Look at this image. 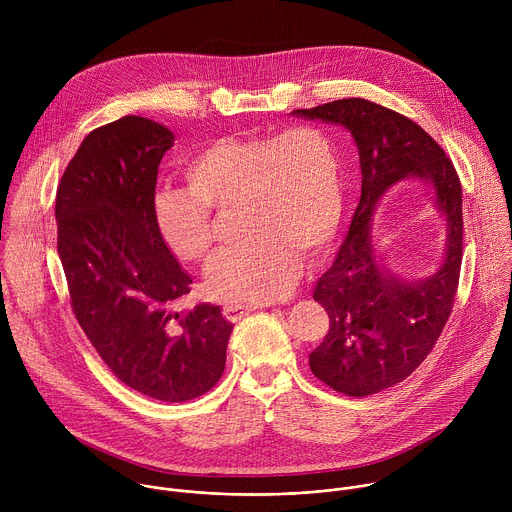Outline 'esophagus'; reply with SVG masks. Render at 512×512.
<instances>
[{"mask_svg":"<svg viewBox=\"0 0 512 512\" xmlns=\"http://www.w3.org/2000/svg\"><path fill=\"white\" fill-rule=\"evenodd\" d=\"M255 308H257V306H253V304H227V306L223 308V314H225L227 320L237 322V320H241L243 316H247L249 312H253Z\"/></svg>","mask_w":512,"mask_h":512,"instance_id":"esophagus-1","label":"esophagus"}]
</instances>
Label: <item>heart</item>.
Here are the masks:
<instances>
[{
	"label": "heart",
	"mask_w": 512,
	"mask_h": 512,
	"mask_svg": "<svg viewBox=\"0 0 512 512\" xmlns=\"http://www.w3.org/2000/svg\"><path fill=\"white\" fill-rule=\"evenodd\" d=\"M190 188H162L154 218L170 253L202 261L216 241V210L239 208L243 243L216 255L206 283L231 304H267L294 285L300 259L318 257L344 212L336 139L316 125L214 139L186 166Z\"/></svg>",
	"instance_id": "obj_1"
}]
</instances>
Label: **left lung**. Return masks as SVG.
Wrapping results in <instances>:
<instances>
[{"label":"left lung","mask_w":512,"mask_h":512,"mask_svg":"<svg viewBox=\"0 0 512 512\" xmlns=\"http://www.w3.org/2000/svg\"><path fill=\"white\" fill-rule=\"evenodd\" d=\"M294 115L346 127L362 170L360 200L346 239L314 287L330 328L310 354V369L338 393L375 395L419 367L452 314L462 267V184L442 145L393 109L350 97L296 109ZM407 175L434 186L449 231L441 269L415 284L380 271L368 235L378 198Z\"/></svg>","instance_id":"obj_1"}]
</instances>
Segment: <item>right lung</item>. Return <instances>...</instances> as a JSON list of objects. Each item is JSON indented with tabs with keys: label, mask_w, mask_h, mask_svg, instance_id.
<instances>
[{
	"label": "right lung",
	"mask_w": 512,
	"mask_h": 512,
	"mask_svg": "<svg viewBox=\"0 0 512 512\" xmlns=\"http://www.w3.org/2000/svg\"><path fill=\"white\" fill-rule=\"evenodd\" d=\"M174 133L125 115L93 129L56 188L58 255L83 332L133 391L184 403L223 377L233 330L218 306L176 312L192 277L156 218L158 168Z\"/></svg>",
	"instance_id": "right-lung-1"
}]
</instances>
